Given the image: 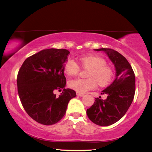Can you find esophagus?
Returning <instances> with one entry per match:
<instances>
[{
  "mask_svg": "<svg viewBox=\"0 0 152 152\" xmlns=\"http://www.w3.org/2000/svg\"><path fill=\"white\" fill-rule=\"evenodd\" d=\"M76 94H77V95L80 96H83V95H84V94L83 93H80V92H77Z\"/></svg>",
  "mask_w": 152,
  "mask_h": 152,
  "instance_id": "obj_1",
  "label": "esophagus"
}]
</instances>
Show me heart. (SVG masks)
I'll return each mask as SVG.
<instances>
[{
  "instance_id": "b5f03b06",
  "label": "heart",
  "mask_w": 152,
  "mask_h": 152,
  "mask_svg": "<svg viewBox=\"0 0 152 152\" xmlns=\"http://www.w3.org/2000/svg\"><path fill=\"white\" fill-rule=\"evenodd\" d=\"M80 64L83 69H88L87 79H74L69 81L68 85L71 89L83 93L94 89L96 85L104 87L113 81L114 77L113 69L107 65L104 58L99 56H87L80 58ZM64 71L67 75H76L80 72V66L72 59H69L64 66Z\"/></svg>"
}]
</instances>
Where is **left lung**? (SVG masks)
I'll list each match as a JSON object with an SVG mask.
<instances>
[{"mask_svg":"<svg viewBox=\"0 0 152 152\" xmlns=\"http://www.w3.org/2000/svg\"><path fill=\"white\" fill-rule=\"evenodd\" d=\"M107 55L116 68V79L102 91L107 98H96L87 109L90 120L100 126H108L120 120L129 109L135 94V75L130 64L119 53L112 49H95Z\"/></svg>","mask_w":152,"mask_h":152,"instance_id":"8db88e82","label":"left lung"}]
</instances>
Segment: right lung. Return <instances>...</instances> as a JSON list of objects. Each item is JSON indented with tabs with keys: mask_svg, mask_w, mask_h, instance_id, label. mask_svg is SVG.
Instances as JSON below:
<instances>
[{
	"mask_svg": "<svg viewBox=\"0 0 152 152\" xmlns=\"http://www.w3.org/2000/svg\"><path fill=\"white\" fill-rule=\"evenodd\" d=\"M70 53L64 49L41 50L28 57L17 75L18 92L22 105L36 122L50 125L60 121L75 91L65 88L66 80L64 66ZM63 92L57 97L56 90Z\"/></svg>",
	"mask_w": 152,
	"mask_h": 152,
	"instance_id": "1",
	"label": "right lung"
}]
</instances>
